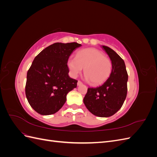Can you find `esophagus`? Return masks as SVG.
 I'll return each mask as SVG.
<instances>
[{"label": "esophagus", "instance_id": "obj_1", "mask_svg": "<svg viewBox=\"0 0 157 157\" xmlns=\"http://www.w3.org/2000/svg\"><path fill=\"white\" fill-rule=\"evenodd\" d=\"M81 84H82V82L81 81H80V80H78V82H77V85H78V86H80V85H81Z\"/></svg>", "mask_w": 157, "mask_h": 157}]
</instances>
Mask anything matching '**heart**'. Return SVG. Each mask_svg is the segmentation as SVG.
Returning <instances> with one entry per match:
<instances>
[{"instance_id":"obj_1","label":"heart","mask_w":157,"mask_h":157,"mask_svg":"<svg viewBox=\"0 0 157 157\" xmlns=\"http://www.w3.org/2000/svg\"><path fill=\"white\" fill-rule=\"evenodd\" d=\"M67 66L73 77H77L84 68L85 78L93 85L106 81L112 71L111 59L101 51L92 48L79 50L76 57L69 58Z\"/></svg>"}]
</instances>
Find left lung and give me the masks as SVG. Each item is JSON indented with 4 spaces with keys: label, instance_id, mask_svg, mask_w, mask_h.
Returning a JSON list of instances; mask_svg holds the SVG:
<instances>
[{
    "label": "left lung",
    "instance_id": "left-lung-1",
    "mask_svg": "<svg viewBox=\"0 0 157 157\" xmlns=\"http://www.w3.org/2000/svg\"><path fill=\"white\" fill-rule=\"evenodd\" d=\"M112 62L111 73L101 86L88 88L83 101L88 111L99 117H109L122 106L127 95L128 73L124 61L116 52L102 46Z\"/></svg>",
    "mask_w": 157,
    "mask_h": 157
}]
</instances>
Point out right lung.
Here are the masks:
<instances>
[{
    "instance_id": "right-lung-1",
    "label": "right lung",
    "mask_w": 157,
    "mask_h": 157,
    "mask_svg": "<svg viewBox=\"0 0 157 157\" xmlns=\"http://www.w3.org/2000/svg\"><path fill=\"white\" fill-rule=\"evenodd\" d=\"M80 46L77 42H56L35 58L27 73L25 95L38 113L49 115L58 112L65 103L67 94L77 88L78 81L69 76L67 61Z\"/></svg>"
}]
</instances>
